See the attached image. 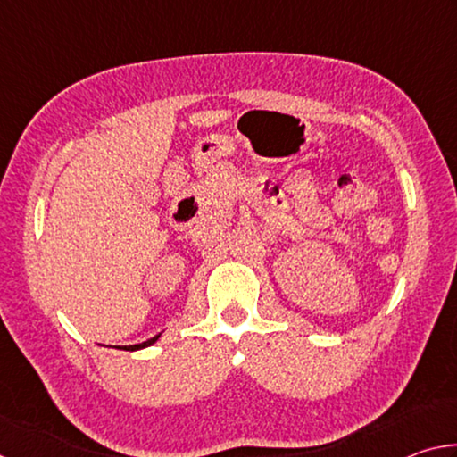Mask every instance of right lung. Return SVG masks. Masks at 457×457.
I'll return each mask as SVG.
<instances>
[{
    "label": "right lung",
    "mask_w": 457,
    "mask_h": 457,
    "mask_svg": "<svg viewBox=\"0 0 457 457\" xmlns=\"http://www.w3.org/2000/svg\"><path fill=\"white\" fill-rule=\"evenodd\" d=\"M157 338H159V335H157V337H153V338H149V340H145V343L129 345V346H117V349H122V351H138V349H145V346H151Z\"/></svg>",
    "instance_id": "add662e5"
}]
</instances>
